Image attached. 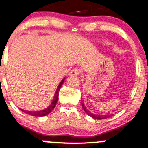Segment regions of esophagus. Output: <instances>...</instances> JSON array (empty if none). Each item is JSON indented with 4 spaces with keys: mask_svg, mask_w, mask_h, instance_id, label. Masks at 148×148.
I'll use <instances>...</instances> for the list:
<instances>
[{
    "mask_svg": "<svg viewBox=\"0 0 148 148\" xmlns=\"http://www.w3.org/2000/svg\"><path fill=\"white\" fill-rule=\"evenodd\" d=\"M80 73H81V70L78 68H74L69 72V75L71 76H78L79 75Z\"/></svg>",
    "mask_w": 148,
    "mask_h": 148,
    "instance_id": "obj_1",
    "label": "esophagus"
}]
</instances>
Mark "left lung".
<instances>
[{
    "instance_id": "1",
    "label": "left lung",
    "mask_w": 148,
    "mask_h": 148,
    "mask_svg": "<svg viewBox=\"0 0 148 148\" xmlns=\"http://www.w3.org/2000/svg\"><path fill=\"white\" fill-rule=\"evenodd\" d=\"M81 102H82V103H81V104H82V107H83V108H84V111L86 112V113H87V114H88V115H90V116L92 117V118L97 119V120H101V119H106V118H109V117H111V115H98V114H93V113H92L90 111H88L87 108H86V107H85L84 103H83V101H81Z\"/></svg>"
}]
</instances>
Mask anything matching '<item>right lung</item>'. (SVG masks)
<instances>
[{
    "label": "right lung",
    "mask_w": 148,
    "mask_h": 148,
    "mask_svg": "<svg viewBox=\"0 0 148 148\" xmlns=\"http://www.w3.org/2000/svg\"><path fill=\"white\" fill-rule=\"evenodd\" d=\"M64 79H65V78H64V79L62 80V81H61V82L60 83V84H59L58 86L56 92V93H55V96H54L53 100L51 103L49 105V107H47V108H45V109L42 110V111H24V110L21 109V111L23 112H24V113H27V114L33 115V116H35V117H43V116H45V115L49 114V113H50L53 110V108H55L56 105V103L58 101V99L59 90H60V87L62 86V85L63 84Z\"/></svg>",
    "instance_id": "1"
}]
</instances>
